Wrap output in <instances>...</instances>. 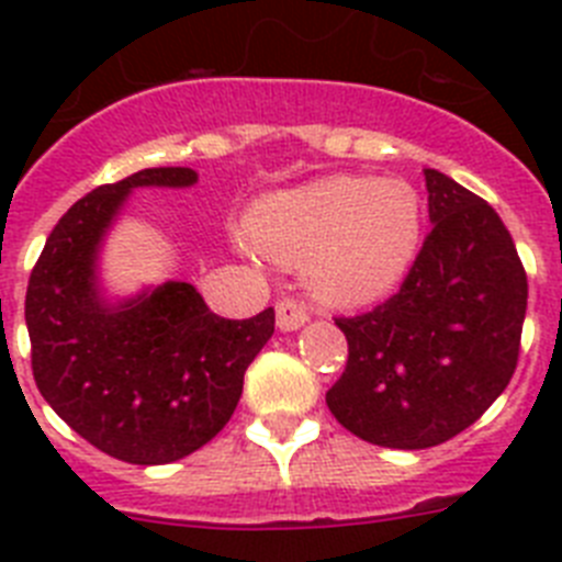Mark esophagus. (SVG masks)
<instances>
[{
  "mask_svg": "<svg viewBox=\"0 0 562 562\" xmlns=\"http://www.w3.org/2000/svg\"><path fill=\"white\" fill-rule=\"evenodd\" d=\"M276 321L281 331H295L310 321V306L297 297H281L276 304Z\"/></svg>",
  "mask_w": 562,
  "mask_h": 562,
  "instance_id": "esophagus-1",
  "label": "esophagus"
}]
</instances>
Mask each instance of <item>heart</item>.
Instances as JSON below:
<instances>
[{
	"label": "heart",
	"instance_id": "1",
	"mask_svg": "<svg viewBox=\"0 0 562 562\" xmlns=\"http://www.w3.org/2000/svg\"><path fill=\"white\" fill-rule=\"evenodd\" d=\"M419 191L405 180L326 177L267 196L252 211V245L281 265H306L331 304L389 295L422 245Z\"/></svg>",
	"mask_w": 562,
	"mask_h": 562
}]
</instances>
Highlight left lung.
I'll return each mask as SVG.
<instances>
[{
  "mask_svg": "<svg viewBox=\"0 0 562 562\" xmlns=\"http://www.w3.org/2000/svg\"><path fill=\"white\" fill-rule=\"evenodd\" d=\"M434 231L400 290L355 317L326 405L362 441L425 450L470 428L509 385L526 317V270L493 205L425 168Z\"/></svg>",
  "mask_w": 562,
  "mask_h": 562,
  "instance_id": "left-lung-1",
  "label": "left lung"
}]
</instances>
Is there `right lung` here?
<instances>
[{
    "instance_id": "add662e5",
    "label": "right lung",
    "mask_w": 562,
    "mask_h": 562,
    "mask_svg": "<svg viewBox=\"0 0 562 562\" xmlns=\"http://www.w3.org/2000/svg\"><path fill=\"white\" fill-rule=\"evenodd\" d=\"M191 168H146L64 213L30 272L24 321L33 376L49 408L101 453L128 464L186 459L227 425L276 312L213 315L186 281L109 306L95 261L132 188H186Z\"/></svg>"
}]
</instances>
